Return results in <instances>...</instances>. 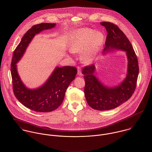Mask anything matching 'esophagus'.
I'll return each instance as SVG.
<instances>
[{"label": "esophagus", "instance_id": "1", "mask_svg": "<svg viewBox=\"0 0 152 152\" xmlns=\"http://www.w3.org/2000/svg\"><path fill=\"white\" fill-rule=\"evenodd\" d=\"M77 75L79 76H81L82 75V72H81V68L80 67H77Z\"/></svg>", "mask_w": 152, "mask_h": 152}]
</instances>
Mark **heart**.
Wrapping results in <instances>:
<instances>
[{
    "label": "heart",
    "instance_id": "1",
    "mask_svg": "<svg viewBox=\"0 0 152 152\" xmlns=\"http://www.w3.org/2000/svg\"><path fill=\"white\" fill-rule=\"evenodd\" d=\"M104 39V34L101 31L82 29L76 31L69 45V49L73 53L81 52L82 59L88 62L100 50Z\"/></svg>",
    "mask_w": 152,
    "mask_h": 152
}]
</instances>
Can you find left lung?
Returning <instances> with one entry per match:
<instances>
[{
	"label": "left lung",
	"mask_w": 152,
	"mask_h": 152,
	"mask_svg": "<svg viewBox=\"0 0 152 152\" xmlns=\"http://www.w3.org/2000/svg\"><path fill=\"white\" fill-rule=\"evenodd\" d=\"M107 32L103 55L115 50L126 52L127 58V73L119 85L108 86L96 75V66L91 64L83 68L82 73L85 82V95L88 104L97 110L115 109L126 102L133 94L139 75L137 56L133 46L124 33L110 22H102Z\"/></svg>",
	"instance_id": "obj_1"
}]
</instances>
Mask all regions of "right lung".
Wrapping results in <instances>:
<instances>
[{"instance_id":"right-lung-1","label":"right lung","mask_w":152,"mask_h":152,"mask_svg":"<svg viewBox=\"0 0 152 152\" xmlns=\"http://www.w3.org/2000/svg\"><path fill=\"white\" fill-rule=\"evenodd\" d=\"M56 25L42 23L32 26L23 36L13 52L12 59L11 75L15 96L23 106L38 112H52L61 106L66 89L76 77L77 69L73 66H56L42 86L31 89L21 80L16 64L22 58L36 34L44 30L52 29Z\"/></svg>"}]
</instances>
